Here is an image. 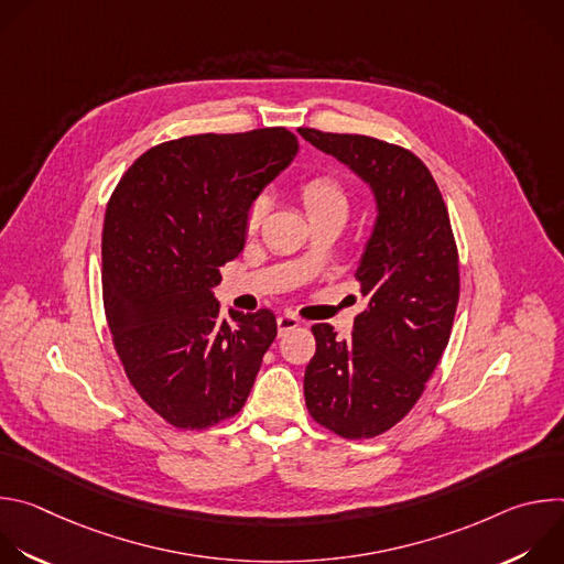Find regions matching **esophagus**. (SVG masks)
I'll use <instances>...</instances> for the list:
<instances>
[{
	"label": "esophagus",
	"instance_id": "obj_1",
	"mask_svg": "<svg viewBox=\"0 0 564 564\" xmlns=\"http://www.w3.org/2000/svg\"><path fill=\"white\" fill-rule=\"evenodd\" d=\"M276 326H279V335H285V333H290V330L301 326V318L290 314V312H285V314L276 316Z\"/></svg>",
	"mask_w": 564,
	"mask_h": 564
}]
</instances>
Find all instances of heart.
Segmentation results:
<instances>
[{
  "mask_svg": "<svg viewBox=\"0 0 564 564\" xmlns=\"http://www.w3.org/2000/svg\"><path fill=\"white\" fill-rule=\"evenodd\" d=\"M301 198H303V205H305L310 218L328 216V214L346 216L348 205H350L346 185L330 174H316V176L305 178L301 185ZM270 207H272V200L268 194H259L252 200V205L248 209V218H246V227L250 234H254L263 225V220L270 214Z\"/></svg>",
  "mask_w": 564,
  "mask_h": 564,
  "instance_id": "b5f03b06",
  "label": "heart"
}]
</instances>
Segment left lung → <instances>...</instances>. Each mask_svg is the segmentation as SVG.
<instances>
[{"mask_svg": "<svg viewBox=\"0 0 564 564\" xmlns=\"http://www.w3.org/2000/svg\"><path fill=\"white\" fill-rule=\"evenodd\" d=\"M299 133L350 167L375 194L377 220L355 272L368 307L352 337L314 324L303 377L312 420L346 440H368L404 420L451 337L459 299L448 209L422 160L370 135Z\"/></svg>", "mask_w": 564, "mask_h": 564, "instance_id": "1", "label": "left lung"}]
</instances>
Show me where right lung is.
<instances>
[{"label":"right lung","instance_id":"add662e5","mask_svg":"<svg viewBox=\"0 0 564 564\" xmlns=\"http://www.w3.org/2000/svg\"><path fill=\"white\" fill-rule=\"evenodd\" d=\"M296 151L283 127L187 135L144 151L111 194L107 324L131 386L176 429L200 431L243 409L276 337L270 310L223 318L212 290L243 252L252 200Z\"/></svg>","mask_w":564,"mask_h":564}]
</instances>
